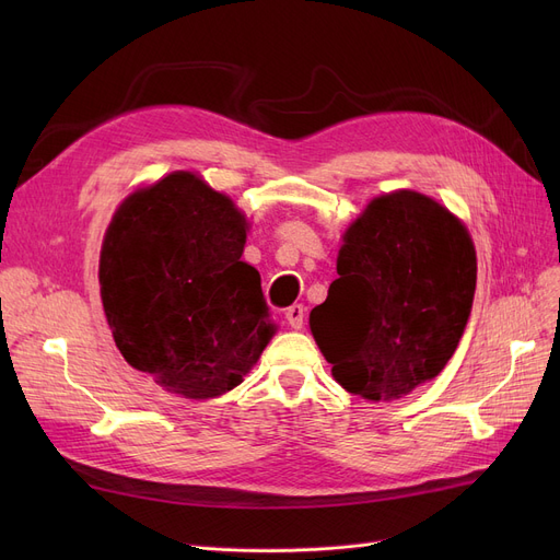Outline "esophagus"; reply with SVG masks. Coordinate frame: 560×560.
Here are the masks:
<instances>
[{
	"instance_id": "34e87169",
	"label": "esophagus",
	"mask_w": 560,
	"mask_h": 560,
	"mask_svg": "<svg viewBox=\"0 0 560 560\" xmlns=\"http://www.w3.org/2000/svg\"><path fill=\"white\" fill-rule=\"evenodd\" d=\"M304 313H306V308L302 304H292L290 308H285L288 325L295 331H300L304 327Z\"/></svg>"
}]
</instances>
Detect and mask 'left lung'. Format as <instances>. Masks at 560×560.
<instances>
[{"label": "left lung", "instance_id": "8db88e82", "mask_svg": "<svg viewBox=\"0 0 560 560\" xmlns=\"http://www.w3.org/2000/svg\"><path fill=\"white\" fill-rule=\"evenodd\" d=\"M477 288V254L445 206L381 195L345 233L338 279L311 311V331L338 384L372 401L399 399L454 357Z\"/></svg>", "mask_w": 560, "mask_h": 560}]
</instances>
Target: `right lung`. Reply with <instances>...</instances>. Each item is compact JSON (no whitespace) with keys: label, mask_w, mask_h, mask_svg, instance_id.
I'll use <instances>...</instances> for the list:
<instances>
[{"label":"right lung","mask_w":560,"mask_h":560,"mask_svg":"<svg viewBox=\"0 0 560 560\" xmlns=\"http://www.w3.org/2000/svg\"><path fill=\"white\" fill-rule=\"evenodd\" d=\"M247 222L190 172L136 190L100 256L102 304L127 363L188 399L243 381L275 325L260 275L243 262Z\"/></svg>","instance_id":"1"}]
</instances>
